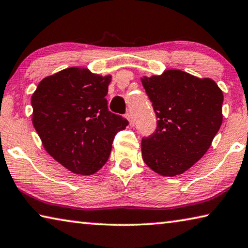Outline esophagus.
Returning a JSON list of instances; mask_svg holds the SVG:
<instances>
[{"instance_id":"esophagus-1","label":"esophagus","mask_w":248,"mask_h":248,"mask_svg":"<svg viewBox=\"0 0 248 248\" xmlns=\"http://www.w3.org/2000/svg\"><path fill=\"white\" fill-rule=\"evenodd\" d=\"M125 119L129 121V124L131 125V127H133V125H134V120L132 118V115L130 114V112H127V114H125Z\"/></svg>"}]
</instances>
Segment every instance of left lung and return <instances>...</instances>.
Wrapping results in <instances>:
<instances>
[{
	"mask_svg": "<svg viewBox=\"0 0 248 248\" xmlns=\"http://www.w3.org/2000/svg\"><path fill=\"white\" fill-rule=\"evenodd\" d=\"M158 118L152 136L141 142L142 158L155 173L174 177L203 156L223 120V93L209 78L180 70L142 77Z\"/></svg>",
	"mask_w": 248,
	"mask_h": 248,
	"instance_id": "left-lung-1",
	"label": "left lung"
}]
</instances>
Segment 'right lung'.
Returning a JSON list of instances; mask_svg holds the SVG:
<instances>
[{
	"label": "right lung",
	"mask_w": 248,
	"mask_h": 248,
	"mask_svg": "<svg viewBox=\"0 0 248 248\" xmlns=\"http://www.w3.org/2000/svg\"><path fill=\"white\" fill-rule=\"evenodd\" d=\"M111 75L72 66L45 78L31 95L33 128L50 156L74 174L106 164L117 132L128 120L108 110Z\"/></svg>",
	"instance_id": "right-lung-1"
}]
</instances>
